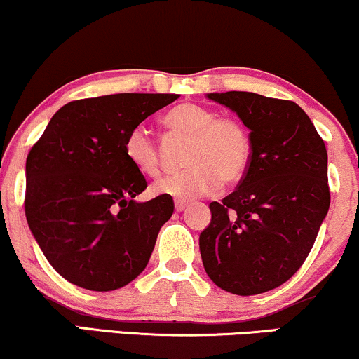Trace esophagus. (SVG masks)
<instances>
[{"label": "esophagus", "mask_w": 359, "mask_h": 359, "mask_svg": "<svg viewBox=\"0 0 359 359\" xmlns=\"http://www.w3.org/2000/svg\"><path fill=\"white\" fill-rule=\"evenodd\" d=\"M174 205H175V210L177 212H182L185 207H187V202L185 201H179V198H177V201L174 202Z\"/></svg>", "instance_id": "obj_1"}]
</instances>
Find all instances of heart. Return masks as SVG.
Segmentation results:
<instances>
[{
	"mask_svg": "<svg viewBox=\"0 0 359 359\" xmlns=\"http://www.w3.org/2000/svg\"><path fill=\"white\" fill-rule=\"evenodd\" d=\"M162 126L172 135L189 137L187 169L161 177L152 185L157 195L179 201L201 197L219 185H233L243 179L252 162V137L233 117H219L210 107L194 102L177 104L162 116ZM124 154L142 175L158 172V147L146 127L137 126L126 135Z\"/></svg>",
	"mask_w": 359,
	"mask_h": 359,
	"instance_id": "heart-1",
	"label": "heart"
}]
</instances>
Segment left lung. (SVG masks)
<instances>
[{
  "mask_svg": "<svg viewBox=\"0 0 359 359\" xmlns=\"http://www.w3.org/2000/svg\"><path fill=\"white\" fill-rule=\"evenodd\" d=\"M250 129L252 162L238 187L212 202L198 245L217 287L240 297L270 292L306 260L330 208L328 154L293 101L255 93H210Z\"/></svg>",
  "mask_w": 359,
  "mask_h": 359,
  "instance_id": "obj_1",
  "label": "left lung"
}]
</instances>
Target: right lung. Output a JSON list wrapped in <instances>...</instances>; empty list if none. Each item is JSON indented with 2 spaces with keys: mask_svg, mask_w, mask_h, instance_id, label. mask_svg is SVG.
<instances>
[{
  "mask_svg": "<svg viewBox=\"0 0 359 359\" xmlns=\"http://www.w3.org/2000/svg\"><path fill=\"white\" fill-rule=\"evenodd\" d=\"M179 94H111L62 106L26 158V220L62 278L93 292L142 273L174 201L147 187L124 154L126 135Z\"/></svg>",
  "mask_w": 359,
  "mask_h": 359,
  "instance_id": "1",
  "label": "right lung"
}]
</instances>
